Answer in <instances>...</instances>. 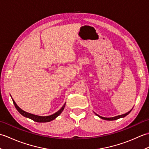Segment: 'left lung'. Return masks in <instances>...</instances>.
<instances>
[{
    "instance_id": "obj_1",
    "label": "left lung",
    "mask_w": 149,
    "mask_h": 149,
    "mask_svg": "<svg viewBox=\"0 0 149 149\" xmlns=\"http://www.w3.org/2000/svg\"><path fill=\"white\" fill-rule=\"evenodd\" d=\"M132 109L129 111L127 112V113H125V114H123V115H118V116H115V117H111V118H105V117H102V116H99V115H98L97 114H96V113H95V115H97L99 117H100V118L104 119V120H117V119L120 118H123V117H125V116H127V115H129V113H130V112L131 111Z\"/></svg>"
}]
</instances>
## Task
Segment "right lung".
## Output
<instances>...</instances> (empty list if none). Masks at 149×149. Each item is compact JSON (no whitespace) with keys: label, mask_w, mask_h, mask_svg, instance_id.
<instances>
[{"label":"right lung","mask_w":149,"mask_h":149,"mask_svg":"<svg viewBox=\"0 0 149 149\" xmlns=\"http://www.w3.org/2000/svg\"><path fill=\"white\" fill-rule=\"evenodd\" d=\"M12 100H13V102L14 105L16 107V109H17L18 111L20 113L22 116L26 117V118L33 120L34 122H49L52 121V120H54L56 117H58L60 115V114L62 113L63 109H64V108H65V104H66V103H65L64 105L62 106L61 108L60 109L59 111H58L56 113H55L54 114H53V115L47 116H42L33 115V114L27 113L26 111H25L22 110L21 108H20V107L17 106V104H16L14 100L13 99H12Z\"/></svg>","instance_id":"obj_1"}]
</instances>
